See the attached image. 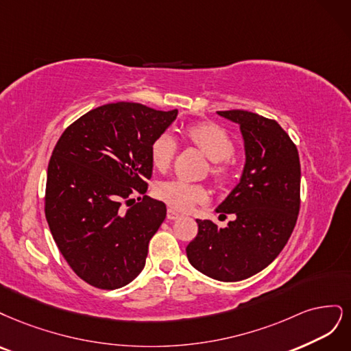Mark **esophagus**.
I'll return each mask as SVG.
<instances>
[{
    "instance_id": "1",
    "label": "esophagus",
    "mask_w": 351,
    "mask_h": 351,
    "mask_svg": "<svg viewBox=\"0 0 351 351\" xmlns=\"http://www.w3.org/2000/svg\"><path fill=\"white\" fill-rule=\"evenodd\" d=\"M167 219L169 220H176V219H179L180 217V214L179 213H176L173 208H167Z\"/></svg>"
}]
</instances>
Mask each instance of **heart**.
<instances>
[{
  "label": "heart",
  "mask_w": 351,
  "mask_h": 351,
  "mask_svg": "<svg viewBox=\"0 0 351 351\" xmlns=\"http://www.w3.org/2000/svg\"><path fill=\"white\" fill-rule=\"evenodd\" d=\"M185 134L188 141L213 162L210 169L211 176L220 182L228 179L230 171L228 159L234 152V145L229 134L216 123L208 122L191 125L186 128ZM175 153L176 141L172 134L162 132L152 141L150 157L157 171H166L169 165L172 163ZM156 195L165 201L169 207L179 211L189 210L197 202H204L208 197L204 186L189 184L180 179L160 182L156 186Z\"/></svg>",
  "instance_id": "1"
}]
</instances>
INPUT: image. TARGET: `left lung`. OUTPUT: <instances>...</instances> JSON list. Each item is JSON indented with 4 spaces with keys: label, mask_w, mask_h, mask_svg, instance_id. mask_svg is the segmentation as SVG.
Wrapping results in <instances>:
<instances>
[{
    "label": "left lung",
    "mask_w": 351,
    "mask_h": 351,
    "mask_svg": "<svg viewBox=\"0 0 351 351\" xmlns=\"http://www.w3.org/2000/svg\"><path fill=\"white\" fill-rule=\"evenodd\" d=\"M241 127L243 173L217 213L234 214L228 228L197 220L186 246L191 265L219 281H241L263 271L286 246L300 208V162L295 143L274 119L247 110H219Z\"/></svg>",
    "instance_id": "left-lung-1"
}]
</instances>
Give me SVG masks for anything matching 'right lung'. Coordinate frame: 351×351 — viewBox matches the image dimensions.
I'll return each instance as SVG.
<instances>
[{
	"instance_id": "obj_1",
	"label": "right lung",
	"mask_w": 351,
	"mask_h": 351,
	"mask_svg": "<svg viewBox=\"0 0 351 351\" xmlns=\"http://www.w3.org/2000/svg\"><path fill=\"white\" fill-rule=\"evenodd\" d=\"M176 117V109L108 104L73 122L56 143L45 216L65 261L90 286L115 290L143 271L166 206L134 195L145 194L152 178V141Z\"/></svg>"
}]
</instances>
